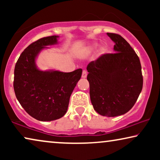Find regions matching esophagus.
Listing matches in <instances>:
<instances>
[{
    "label": "esophagus",
    "mask_w": 160,
    "mask_h": 160,
    "mask_svg": "<svg viewBox=\"0 0 160 160\" xmlns=\"http://www.w3.org/2000/svg\"><path fill=\"white\" fill-rule=\"evenodd\" d=\"M87 71H85V70H84V71H83V72H82V78H86V77H87Z\"/></svg>",
    "instance_id": "34e87169"
}]
</instances>
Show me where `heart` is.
Returning <instances> with one entry per match:
<instances>
[{
  "mask_svg": "<svg viewBox=\"0 0 160 160\" xmlns=\"http://www.w3.org/2000/svg\"><path fill=\"white\" fill-rule=\"evenodd\" d=\"M102 50H103V51H104V49H102Z\"/></svg>",
  "mask_w": 160,
  "mask_h": 160,
  "instance_id": "1",
  "label": "heart"
}]
</instances>
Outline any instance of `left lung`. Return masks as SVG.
Here are the masks:
<instances>
[{"label": "left lung", "mask_w": 160, "mask_h": 160, "mask_svg": "<svg viewBox=\"0 0 160 160\" xmlns=\"http://www.w3.org/2000/svg\"><path fill=\"white\" fill-rule=\"evenodd\" d=\"M115 43V53L104 54L87 67L89 95L99 114L113 117L128 112L143 88L139 58L119 34L107 32Z\"/></svg>", "instance_id": "8db88e82"}]
</instances>
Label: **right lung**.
Returning a JSON list of instances; mask_svg holds the SVG:
<instances>
[{
	"label": "right lung",
	"mask_w": 160,
	"mask_h": 160,
	"mask_svg": "<svg viewBox=\"0 0 160 160\" xmlns=\"http://www.w3.org/2000/svg\"><path fill=\"white\" fill-rule=\"evenodd\" d=\"M58 37H44L32 43L15 65V95L26 112L39 121H53L65 114L71 93L82 76L81 68L70 73L37 68L38 54L47 46L57 44Z\"/></svg>",
	"instance_id": "obj_1"
}]
</instances>
